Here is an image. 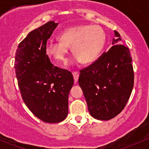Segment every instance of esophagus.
I'll use <instances>...</instances> for the list:
<instances>
[{"mask_svg":"<svg viewBox=\"0 0 149 149\" xmlns=\"http://www.w3.org/2000/svg\"><path fill=\"white\" fill-rule=\"evenodd\" d=\"M73 79H74L75 81H77L78 79H79V73H78V72H76V71H73Z\"/></svg>","mask_w":149,"mask_h":149,"instance_id":"1","label":"esophagus"}]
</instances>
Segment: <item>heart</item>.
Segmentation results:
<instances>
[{"label":"heart","mask_w":149,"mask_h":149,"mask_svg":"<svg viewBox=\"0 0 149 149\" xmlns=\"http://www.w3.org/2000/svg\"><path fill=\"white\" fill-rule=\"evenodd\" d=\"M60 41H49L46 45L48 56L59 63L67 61L68 47L75 55L73 62L90 63L100 55L104 44L105 34L101 27L96 25H81L65 29L59 35Z\"/></svg>","instance_id":"obj_1"}]
</instances>
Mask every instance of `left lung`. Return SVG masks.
Here are the masks:
<instances>
[{
    "label": "left lung",
    "mask_w": 149,
    "mask_h": 149,
    "mask_svg": "<svg viewBox=\"0 0 149 149\" xmlns=\"http://www.w3.org/2000/svg\"><path fill=\"white\" fill-rule=\"evenodd\" d=\"M113 46L93 63L80 70L79 84L93 118L108 120L125 107L134 84L132 58L120 35L115 31Z\"/></svg>",
    "instance_id": "left-lung-1"
}]
</instances>
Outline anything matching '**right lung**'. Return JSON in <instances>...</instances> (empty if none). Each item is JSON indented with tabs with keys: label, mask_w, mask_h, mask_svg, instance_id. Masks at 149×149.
Returning <instances> with one entry per match:
<instances>
[{
	"label": "right lung",
	"mask_w": 149,
	"mask_h": 149,
	"mask_svg": "<svg viewBox=\"0 0 149 149\" xmlns=\"http://www.w3.org/2000/svg\"><path fill=\"white\" fill-rule=\"evenodd\" d=\"M58 24L48 22L28 34L18 46L15 70L25 104L45 123L64 120L68 112L72 73L51 63L46 54L47 40Z\"/></svg>",
	"instance_id": "obj_1"
}]
</instances>
